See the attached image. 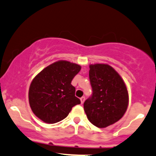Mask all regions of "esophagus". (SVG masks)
Instances as JSON below:
<instances>
[{
    "mask_svg": "<svg viewBox=\"0 0 156 156\" xmlns=\"http://www.w3.org/2000/svg\"><path fill=\"white\" fill-rule=\"evenodd\" d=\"M80 99H81V104H83V103L84 102V101H85V97H84V96H82V97H81Z\"/></svg>",
    "mask_w": 156,
    "mask_h": 156,
    "instance_id": "1",
    "label": "esophagus"
}]
</instances>
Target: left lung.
<instances>
[{"label": "left lung", "instance_id": "left-lung-1", "mask_svg": "<svg viewBox=\"0 0 156 156\" xmlns=\"http://www.w3.org/2000/svg\"><path fill=\"white\" fill-rule=\"evenodd\" d=\"M89 78L93 94L83 103L92 124L105 128L122 117L129 105V93L123 80L108 64L90 65Z\"/></svg>", "mask_w": 156, "mask_h": 156}]
</instances>
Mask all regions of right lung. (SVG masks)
Masks as SVG:
<instances>
[{
  "label": "right lung",
  "instance_id": "1",
  "mask_svg": "<svg viewBox=\"0 0 156 156\" xmlns=\"http://www.w3.org/2000/svg\"><path fill=\"white\" fill-rule=\"evenodd\" d=\"M81 66L59 60L45 67L33 79L29 88V103L34 114L47 123L65 119L81 101L71 84Z\"/></svg>",
  "mask_w": 156,
  "mask_h": 156
}]
</instances>
